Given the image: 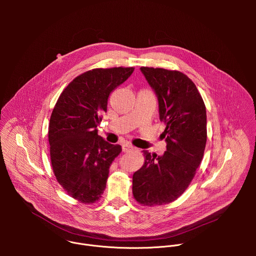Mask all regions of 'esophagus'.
Instances as JSON below:
<instances>
[{"label": "esophagus", "instance_id": "1", "mask_svg": "<svg viewBox=\"0 0 256 256\" xmlns=\"http://www.w3.org/2000/svg\"><path fill=\"white\" fill-rule=\"evenodd\" d=\"M132 150H134V147L132 144H128V142H126V144H122V151H124V153L130 152V151H132Z\"/></svg>", "mask_w": 256, "mask_h": 256}]
</instances>
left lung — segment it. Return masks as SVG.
I'll return each mask as SVG.
<instances>
[{"mask_svg": "<svg viewBox=\"0 0 256 256\" xmlns=\"http://www.w3.org/2000/svg\"><path fill=\"white\" fill-rule=\"evenodd\" d=\"M154 90L160 120L166 128L162 156L144 151V163L132 175V194L144 206H161L177 200L190 184L206 142V112L194 83L184 72L142 66Z\"/></svg>", "mask_w": 256, "mask_h": 256, "instance_id": "obj_1", "label": "left lung"}]
</instances>
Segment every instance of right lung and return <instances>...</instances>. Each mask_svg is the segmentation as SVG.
I'll return each instance as SVG.
<instances>
[{
  "instance_id": "1",
  "label": "right lung",
  "mask_w": 256,
  "mask_h": 256,
  "mask_svg": "<svg viewBox=\"0 0 256 256\" xmlns=\"http://www.w3.org/2000/svg\"><path fill=\"white\" fill-rule=\"evenodd\" d=\"M134 68H93L72 80L52 110L48 142L54 173L68 196L83 204L101 198L109 167L122 146L98 136L97 126L107 112V101Z\"/></svg>"
}]
</instances>
